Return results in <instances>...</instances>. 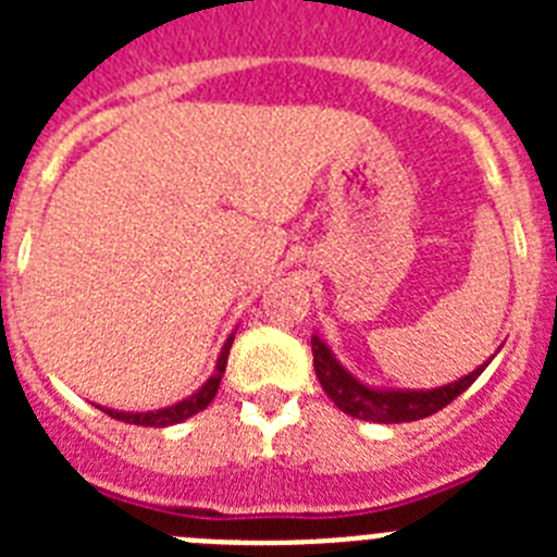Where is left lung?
Returning a JSON list of instances; mask_svg holds the SVG:
<instances>
[{"label":"left lung","instance_id":"1","mask_svg":"<svg viewBox=\"0 0 557 557\" xmlns=\"http://www.w3.org/2000/svg\"><path fill=\"white\" fill-rule=\"evenodd\" d=\"M312 357L318 382H321L334 405L351 418L373 421V424H407V421H418V418L444 410L462 391H469L474 385L476 376L494 359L491 357L485 366L471 371L469 376L457 379L451 385L432 387V391H393V387H371L366 382H359L354 373L339 366L332 348L318 334H312Z\"/></svg>","mask_w":557,"mask_h":557}]
</instances>
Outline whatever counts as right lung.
<instances>
[{
  "mask_svg": "<svg viewBox=\"0 0 557 557\" xmlns=\"http://www.w3.org/2000/svg\"><path fill=\"white\" fill-rule=\"evenodd\" d=\"M231 343H234V334L225 339L223 351L218 357V368L206 379V385L200 391L191 393L189 398L178 401V405L164 407V410H147V412H122V410H108V407H100L102 412H108L111 418L116 421H125V424H136V426H172V424H181L186 418H191L195 412L206 410L211 405V398L218 396V387H220V379L225 373V362H228V351H231Z\"/></svg>",
  "mask_w": 557,
  "mask_h": 557,
  "instance_id": "obj_1",
  "label": "right lung"
}]
</instances>
